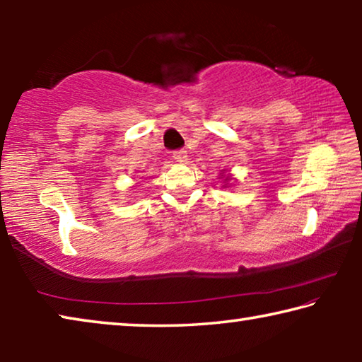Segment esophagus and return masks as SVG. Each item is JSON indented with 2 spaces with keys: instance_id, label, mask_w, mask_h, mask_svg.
<instances>
[{
  "instance_id": "obj_1",
  "label": "esophagus",
  "mask_w": 362,
  "mask_h": 362,
  "mask_svg": "<svg viewBox=\"0 0 362 362\" xmlns=\"http://www.w3.org/2000/svg\"><path fill=\"white\" fill-rule=\"evenodd\" d=\"M173 158H174L175 163H180V164H182V163H187L188 155H187L185 150H177V151H174Z\"/></svg>"
}]
</instances>
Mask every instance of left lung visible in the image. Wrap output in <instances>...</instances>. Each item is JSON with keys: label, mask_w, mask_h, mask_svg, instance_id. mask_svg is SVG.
<instances>
[{"label": "left lung", "mask_w": 362, "mask_h": 362, "mask_svg": "<svg viewBox=\"0 0 362 362\" xmlns=\"http://www.w3.org/2000/svg\"><path fill=\"white\" fill-rule=\"evenodd\" d=\"M220 179L223 180V188H228V185H230V182L233 180V175L231 174H228L226 173V170L223 169V170H220Z\"/></svg>", "instance_id": "left-lung-1"}]
</instances>
